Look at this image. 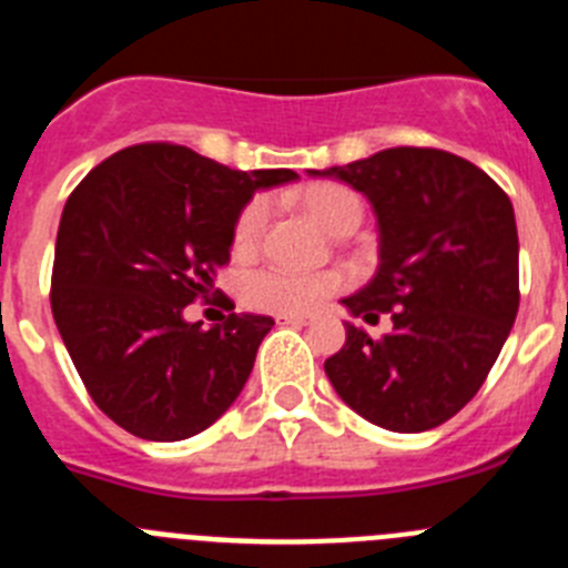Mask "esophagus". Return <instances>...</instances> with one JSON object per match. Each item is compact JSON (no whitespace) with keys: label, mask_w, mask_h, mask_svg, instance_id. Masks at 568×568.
Instances as JSON below:
<instances>
[{"label":"esophagus","mask_w":568,"mask_h":568,"mask_svg":"<svg viewBox=\"0 0 568 568\" xmlns=\"http://www.w3.org/2000/svg\"><path fill=\"white\" fill-rule=\"evenodd\" d=\"M278 324H293V327H304V324H310V315H278Z\"/></svg>","instance_id":"1"}]
</instances>
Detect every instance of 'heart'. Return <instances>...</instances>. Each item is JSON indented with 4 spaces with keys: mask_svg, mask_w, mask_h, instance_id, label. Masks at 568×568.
Returning a JSON list of instances; mask_svg holds the SVG:
<instances>
[{
    "mask_svg": "<svg viewBox=\"0 0 568 568\" xmlns=\"http://www.w3.org/2000/svg\"><path fill=\"white\" fill-rule=\"evenodd\" d=\"M301 207L321 230H327L329 235H338V239L353 233L364 219L361 195L344 184L333 182L310 184L301 193ZM270 213H273V204H270L267 195H255L244 204L233 227L235 255L244 258L261 247V239L267 233ZM341 290H344V275L341 273H295V270L284 267L255 270L241 281L244 304L275 315H304L321 307Z\"/></svg>",
    "mask_w": 568,
    "mask_h": 568,
    "instance_id": "1",
    "label": "heart"
}]
</instances>
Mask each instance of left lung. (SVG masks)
I'll return each mask as SVG.
<instances>
[{
	"label": "left lung",
	"mask_w": 568,
	"mask_h": 568,
	"mask_svg": "<svg viewBox=\"0 0 568 568\" xmlns=\"http://www.w3.org/2000/svg\"><path fill=\"white\" fill-rule=\"evenodd\" d=\"M366 195L378 219V270L346 310V341L324 373L349 409L393 433H426L460 413L498 361L518 315V227L509 195L455 153L389 148L310 170Z\"/></svg>",
	"instance_id": "1"
}]
</instances>
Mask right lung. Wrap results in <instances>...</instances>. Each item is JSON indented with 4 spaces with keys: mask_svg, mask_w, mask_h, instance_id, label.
Listing matches in <instances>:
<instances>
[{
    "mask_svg": "<svg viewBox=\"0 0 568 568\" xmlns=\"http://www.w3.org/2000/svg\"><path fill=\"white\" fill-rule=\"evenodd\" d=\"M293 170H230L182 144H133L84 175L62 210L50 310L90 398L144 440H184L222 418L253 373L270 315L204 329L184 307L230 261L255 190Z\"/></svg>",
    "mask_w": 568,
    "mask_h": 568,
    "instance_id": "obj_1",
    "label": "right lung"
}]
</instances>
